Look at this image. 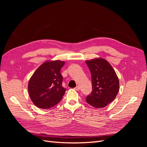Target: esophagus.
<instances>
[{"instance_id": "1", "label": "esophagus", "mask_w": 147, "mask_h": 147, "mask_svg": "<svg viewBox=\"0 0 147 147\" xmlns=\"http://www.w3.org/2000/svg\"><path fill=\"white\" fill-rule=\"evenodd\" d=\"M75 90H77V91H79V90H80V86H77L75 88Z\"/></svg>"}]
</instances>
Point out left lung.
I'll return each mask as SVG.
<instances>
[{
  "label": "left lung",
  "instance_id": "left-lung-1",
  "mask_svg": "<svg viewBox=\"0 0 147 147\" xmlns=\"http://www.w3.org/2000/svg\"><path fill=\"white\" fill-rule=\"evenodd\" d=\"M91 74L92 92L86 101L95 108H103L112 102L119 91V80L111 65L99 58L86 61Z\"/></svg>",
  "mask_w": 147,
  "mask_h": 147
}]
</instances>
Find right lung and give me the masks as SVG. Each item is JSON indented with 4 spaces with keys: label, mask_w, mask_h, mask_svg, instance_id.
<instances>
[{
    "label": "right lung",
    "mask_w": 147,
    "mask_h": 147,
    "mask_svg": "<svg viewBox=\"0 0 147 147\" xmlns=\"http://www.w3.org/2000/svg\"><path fill=\"white\" fill-rule=\"evenodd\" d=\"M64 61H48L36 70L29 80L28 92L31 100L37 107H53L61 100L66 91L62 86L63 76L60 70Z\"/></svg>",
    "instance_id": "obj_1"
}]
</instances>
